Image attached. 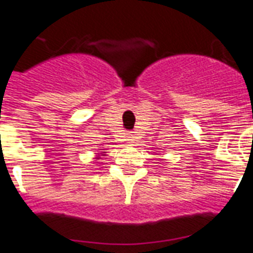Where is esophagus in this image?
Masks as SVG:
<instances>
[{"label":"esophagus","instance_id":"1","mask_svg":"<svg viewBox=\"0 0 253 253\" xmlns=\"http://www.w3.org/2000/svg\"><path fill=\"white\" fill-rule=\"evenodd\" d=\"M126 140H128V141H132V140H133V134H126Z\"/></svg>","mask_w":253,"mask_h":253}]
</instances>
